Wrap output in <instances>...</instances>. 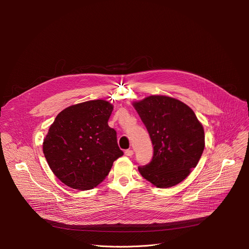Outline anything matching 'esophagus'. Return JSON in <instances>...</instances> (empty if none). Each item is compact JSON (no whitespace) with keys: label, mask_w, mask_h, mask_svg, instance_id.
<instances>
[{"label":"esophagus","mask_w":249,"mask_h":249,"mask_svg":"<svg viewBox=\"0 0 249 249\" xmlns=\"http://www.w3.org/2000/svg\"><path fill=\"white\" fill-rule=\"evenodd\" d=\"M125 155L126 156H132L133 155V150L132 149H127V150H125Z\"/></svg>","instance_id":"esophagus-1"}]
</instances>
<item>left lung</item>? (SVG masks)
Here are the masks:
<instances>
[{
  "instance_id": "8db88e82",
  "label": "left lung",
  "mask_w": 249,
  "mask_h": 249,
  "mask_svg": "<svg viewBox=\"0 0 249 249\" xmlns=\"http://www.w3.org/2000/svg\"><path fill=\"white\" fill-rule=\"evenodd\" d=\"M153 145L152 160L140 175L158 188H171L197 166L205 148L202 123L194 111L172 97L154 95L133 102Z\"/></svg>"
}]
</instances>
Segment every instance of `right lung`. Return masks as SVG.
<instances>
[{"instance_id":"obj_1","label":"right lung","mask_w":249,"mask_h":249,"mask_svg":"<svg viewBox=\"0 0 249 249\" xmlns=\"http://www.w3.org/2000/svg\"><path fill=\"white\" fill-rule=\"evenodd\" d=\"M112 111L108 101H87L65 108L50 125L43 153L64 185L78 191L97 187L123 155L116 131L108 125Z\"/></svg>"}]
</instances>
